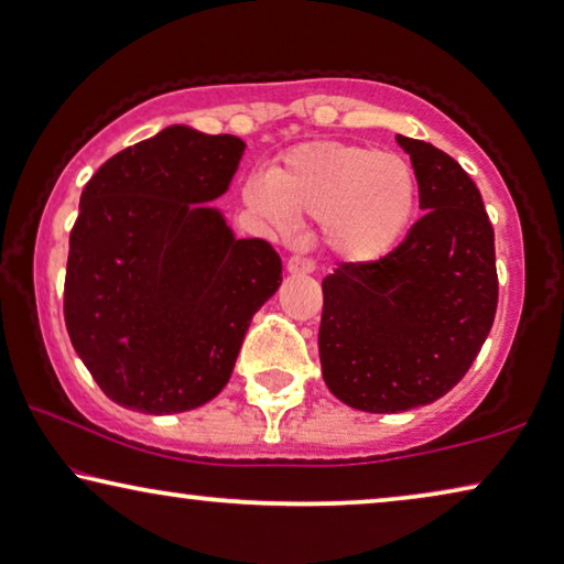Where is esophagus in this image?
Listing matches in <instances>:
<instances>
[{
  "label": "esophagus",
  "instance_id": "34e87169",
  "mask_svg": "<svg viewBox=\"0 0 564 564\" xmlns=\"http://www.w3.org/2000/svg\"><path fill=\"white\" fill-rule=\"evenodd\" d=\"M285 268H289V273H314L316 271L314 260L304 258V256H293L289 263H285Z\"/></svg>",
  "mask_w": 564,
  "mask_h": 564
}]
</instances>
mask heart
Here are the masks:
<instances>
[{"label":"heart","instance_id":"1","mask_svg":"<svg viewBox=\"0 0 564 564\" xmlns=\"http://www.w3.org/2000/svg\"><path fill=\"white\" fill-rule=\"evenodd\" d=\"M246 202L283 230L291 217L322 220V240L341 263H375L413 220L417 180L394 154L351 144H304L285 151L268 180L246 184Z\"/></svg>","mask_w":564,"mask_h":564}]
</instances>
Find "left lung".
<instances>
[{
  "label": "left lung",
  "mask_w": 564,
  "mask_h": 564,
  "mask_svg": "<svg viewBox=\"0 0 564 564\" xmlns=\"http://www.w3.org/2000/svg\"><path fill=\"white\" fill-rule=\"evenodd\" d=\"M423 217L375 263L322 281L318 357L326 388L365 413L431 405L464 380L499 304L494 228L456 159L398 137Z\"/></svg>",
  "instance_id": "obj_1"
}]
</instances>
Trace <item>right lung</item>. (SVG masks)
Returning <instances> with one entry per match:
<instances>
[{
	"mask_svg": "<svg viewBox=\"0 0 564 564\" xmlns=\"http://www.w3.org/2000/svg\"><path fill=\"white\" fill-rule=\"evenodd\" d=\"M246 141L170 126L108 159L80 195L63 314L73 349L126 410L172 415L228 384L256 311L279 291L271 242L220 209Z\"/></svg>",
	"mask_w": 564,
	"mask_h": 564,
	"instance_id": "obj_1",
	"label": "right lung"
}]
</instances>
